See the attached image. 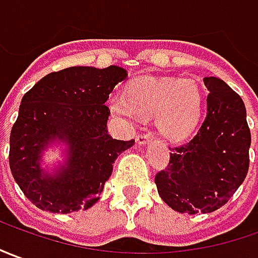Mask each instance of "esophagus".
<instances>
[{"mask_svg":"<svg viewBox=\"0 0 258 258\" xmlns=\"http://www.w3.org/2000/svg\"><path fill=\"white\" fill-rule=\"evenodd\" d=\"M150 140H152V135H150V133H142V135H139V136L136 138V143H138L139 146H146Z\"/></svg>","mask_w":258,"mask_h":258,"instance_id":"34e87169","label":"esophagus"}]
</instances>
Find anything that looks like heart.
Wrapping results in <instances>:
<instances>
[{
  "label": "heart",
  "instance_id": "heart-1",
  "mask_svg": "<svg viewBox=\"0 0 258 258\" xmlns=\"http://www.w3.org/2000/svg\"><path fill=\"white\" fill-rule=\"evenodd\" d=\"M108 108L112 115L131 122L154 118L164 139L184 142L200 125L204 95L194 80L140 77L129 84L126 95L113 94Z\"/></svg>",
  "mask_w": 258,
  "mask_h": 258
}]
</instances>
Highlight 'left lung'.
<instances>
[{
    "label": "left lung",
    "mask_w": 258,
    "mask_h": 258,
    "mask_svg": "<svg viewBox=\"0 0 258 258\" xmlns=\"http://www.w3.org/2000/svg\"><path fill=\"white\" fill-rule=\"evenodd\" d=\"M207 116L186 145L173 149L154 182L161 200L180 214H208L226 204L248 171L251 143L246 106L218 77L204 78Z\"/></svg>",
    "instance_id": "left-lung-1"
}]
</instances>
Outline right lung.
<instances>
[{
    "instance_id": "right-lung-1",
    "label": "right lung",
    "mask_w": 258,
    "mask_h": 258,
    "mask_svg": "<svg viewBox=\"0 0 258 258\" xmlns=\"http://www.w3.org/2000/svg\"><path fill=\"white\" fill-rule=\"evenodd\" d=\"M126 77L119 66L69 67L44 76L24 95L11 131L10 167L39 209L72 214L99 200L115 160L135 145L113 139L106 127L105 102ZM56 146L63 160L42 166L44 153Z\"/></svg>"
}]
</instances>
